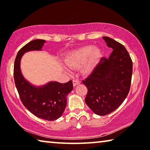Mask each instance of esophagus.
I'll use <instances>...</instances> for the list:
<instances>
[{"instance_id":"obj_1","label":"esophagus","mask_w":150,"mask_h":150,"mask_svg":"<svg viewBox=\"0 0 150 150\" xmlns=\"http://www.w3.org/2000/svg\"><path fill=\"white\" fill-rule=\"evenodd\" d=\"M80 83H81V81L79 79H74L73 81V85L74 87H75L76 85L80 84Z\"/></svg>"}]
</instances>
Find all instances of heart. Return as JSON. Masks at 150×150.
I'll return each instance as SVG.
<instances>
[{"label":"heart","instance_id":"obj_1","mask_svg":"<svg viewBox=\"0 0 150 150\" xmlns=\"http://www.w3.org/2000/svg\"><path fill=\"white\" fill-rule=\"evenodd\" d=\"M100 55V52L98 48H93L91 45H87L70 53L66 57L65 62L70 67H77L87 61V63L83 67V72L89 73L93 70L94 66Z\"/></svg>","mask_w":150,"mask_h":150}]
</instances>
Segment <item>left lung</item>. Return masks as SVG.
I'll list each match as a JSON object with an SVG mask.
<instances>
[{
	"mask_svg": "<svg viewBox=\"0 0 150 150\" xmlns=\"http://www.w3.org/2000/svg\"><path fill=\"white\" fill-rule=\"evenodd\" d=\"M108 47L113 49L110 57H103L88 77L83 80L87 88L85 103L96 115L105 116L115 111L130 91L132 61L125 47L105 36Z\"/></svg>",
	"mask_w": 150,
	"mask_h": 150,
	"instance_id": "left-lung-1",
	"label": "left lung"
}]
</instances>
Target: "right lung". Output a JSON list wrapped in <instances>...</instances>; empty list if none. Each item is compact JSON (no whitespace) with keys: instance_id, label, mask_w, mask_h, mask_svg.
<instances>
[{"instance_id":"obj_1","label":"right lung","mask_w":150,"mask_h":150,"mask_svg":"<svg viewBox=\"0 0 150 150\" xmlns=\"http://www.w3.org/2000/svg\"><path fill=\"white\" fill-rule=\"evenodd\" d=\"M45 42L44 40H33L19 50L14 62V78L20 98L25 107L37 117L53 121L63 115L67 105V96L73 88L72 81L66 83L50 82L42 87H35L24 79L20 67V59L24 53L41 50Z\"/></svg>"}]
</instances>
